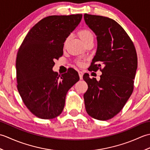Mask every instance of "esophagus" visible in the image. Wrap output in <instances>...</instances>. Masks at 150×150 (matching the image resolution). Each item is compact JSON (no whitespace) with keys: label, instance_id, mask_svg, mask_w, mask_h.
I'll return each mask as SVG.
<instances>
[{"label":"esophagus","instance_id":"obj_1","mask_svg":"<svg viewBox=\"0 0 150 150\" xmlns=\"http://www.w3.org/2000/svg\"><path fill=\"white\" fill-rule=\"evenodd\" d=\"M78 73H79V77H80V79H81V80H82V78H83V73H82V71H79Z\"/></svg>","mask_w":150,"mask_h":150}]
</instances>
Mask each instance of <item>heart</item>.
<instances>
[{"instance_id":"b5f03b06","label":"heart","mask_w":150,"mask_h":150,"mask_svg":"<svg viewBox=\"0 0 150 150\" xmlns=\"http://www.w3.org/2000/svg\"><path fill=\"white\" fill-rule=\"evenodd\" d=\"M79 36L81 38V39L83 41L84 43L87 42L88 40L93 39V35L91 31L88 29H82L79 31ZM76 64L78 66H82L84 64V61L81 59H78L76 60Z\"/></svg>"}]
</instances>
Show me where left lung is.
I'll use <instances>...</instances> for the list:
<instances>
[{"instance_id": "left-lung-1", "label": "left lung", "mask_w": 150, "mask_h": 150, "mask_svg": "<svg viewBox=\"0 0 150 150\" xmlns=\"http://www.w3.org/2000/svg\"><path fill=\"white\" fill-rule=\"evenodd\" d=\"M86 23L96 34L97 50L91 63V71L100 69L97 81L86 73L88 84L84 94L86 110L93 119L106 120L122 110L133 93L137 55L134 44L119 24L110 18L85 13ZM96 62L105 64L103 69Z\"/></svg>"}]
</instances>
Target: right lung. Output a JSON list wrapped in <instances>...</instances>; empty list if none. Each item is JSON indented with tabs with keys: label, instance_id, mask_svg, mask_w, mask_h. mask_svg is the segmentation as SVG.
Instances as JSON below:
<instances>
[{
	"label": "right lung",
	"instance_id": "1",
	"mask_svg": "<svg viewBox=\"0 0 150 150\" xmlns=\"http://www.w3.org/2000/svg\"><path fill=\"white\" fill-rule=\"evenodd\" d=\"M82 14L51 15L29 31L16 59L17 89L31 113L52 119L62 112L68 90L79 80L74 69L61 75L54 72V60L63 55L66 38L80 23Z\"/></svg>",
	"mask_w": 150,
	"mask_h": 150
}]
</instances>
